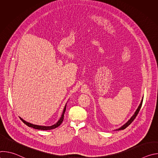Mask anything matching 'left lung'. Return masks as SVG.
Returning a JSON list of instances; mask_svg holds the SVG:
<instances>
[{
	"label": "left lung",
	"mask_w": 158,
	"mask_h": 158,
	"mask_svg": "<svg viewBox=\"0 0 158 158\" xmlns=\"http://www.w3.org/2000/svg\"><path fill=\"white\" fill-rule=\"evenodd\" d=\"M143 99H142V100H141V103H140V104H139V106H138V109H136V110L135 111V112H134V114L132 115V116L127 121V123H126L124 125H123L121 127H120L119 128H118V129H116V131H119V130H123V129H124L125 128H126L133 121H134V119L136 118V117L137 116V115H138V114L139 113V110H140V109H141V106H142V104H143Z\"/></svg>",
	"instance_id": "obj_1"
}]
</instances>
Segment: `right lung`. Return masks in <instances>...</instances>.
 Masks as SVG:
<instances>
[{
  "mask_svg": "<svg viewBox=\"0 0 158 158\" xmlns=\"http://www.w3.org/2000/svg\"><path fill=\"white\" fill-rule=\"evenodd\" d=\"M66 106H67V104L64 106V110H63V112H62V114L60 119L58 120V121L56 124H54L52 126H50L35 125V124H31L30 123H28V122L24 121V119H22V118H21V119H22V121H23V123H24L27 126H28L30 127H32L34 129H39V130H51V129H55V128L59 127L61 124V123H62V121L64 120V113H65V109H66Z\"/></svg>",
  "mask_w": 158,
  "mask_h": 158,
  "instance_id": "1",
  "label": "right lung"
}]
</instances>
